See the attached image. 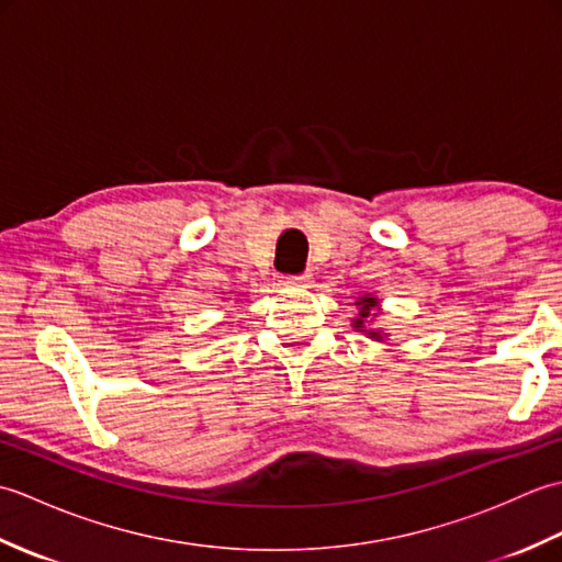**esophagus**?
Here are the masks:
<instances>
[{
  "label": "esophagus",
  "instance_id": "obj_1",
  "mask_svg": "<svg viewBox=\"0 0 562 562\" xmlns=\"http://www.w3.org/2000/svg\"><path fill=\"white\" fill-rule=\"evenodd\" d=\"M280 282L284 284V288H302V290H306V288H312V284H314V274L312 272L288 274V278H282Z\"/></svg>",
  "mask_w": 562,
  "mask_h": 562
}]
</instances>
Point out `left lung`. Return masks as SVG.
Instances as JSON below:
<instances>
[{"label": "left lung", "instance_id": "left-lung-1", "mask_svg": "<svg viewBox=\"0 0 562 562\" xmlns=\"http://www.w3.org/2000/svg\"><path fill=\"white\" fill-rule=\"evenodd\" d=\"M357 316L352 318V328L357 333H362L369 340H376V342H384L389 338V333L374 328V318L381 314V302L379 296L374 294H362L357 296Z\"/></svg>", "mask_w": 562, "mask_h": 562}]
</instances>
